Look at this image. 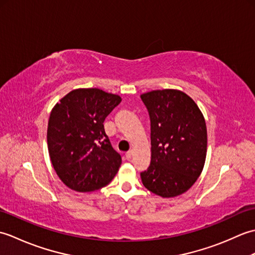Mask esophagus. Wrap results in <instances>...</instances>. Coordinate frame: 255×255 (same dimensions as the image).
I'll list each match as a JSON object with an SVG mask.
<instances>
[{"label":"esophagus","mask_w":255,"mask_h":255,"mask_svg":"<svg viewBox=\"0 0 255 255\" xmlns=\"http://www.w3.org/2000/svg\"><path fill=\"white\" fill-rule=\"evenodd\" d=\"M132 155H133V151L132 150H129L128 152H126V159L127 160H130L132 158Z\"/></svg>","instance_id":"obj_1"}]
</instances>
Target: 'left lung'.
<instances>
[{"label":"left lung","instance_id":"8db88e82","mask_svg":"<svg viewBox=\"0 0 255 255\" xmlns=\"http://www.w3.org/2000/svg\"><path fill=\"white\" fill-rule=\"evenodd\" d=\"M150 116L151 162L140 173L144 187L161 197H175L196 182L207 152V128L191 97L177 90L141 96Z\"/></svg>","mask_w":255,"mask_h":255}]
</instances>
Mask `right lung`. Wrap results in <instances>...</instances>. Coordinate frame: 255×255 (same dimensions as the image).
<instances>
[{
  "instance_id": "1",
  "label": "right lung",
  "mask_w": 255,
  "mask_h": 255,
  "mask_svg": "<svg viewBox=\"0 0 255 255\" xmlns=\"http://www.w3.org/2000/svg\"><path fill=\"white\" fill-rule=\"evenodd\" d=\"M122 102L100 89H78L57 103L48 122L47 142L53 169L77 192H93L111 183L122 164L104 121Z\"/></svg>"
}]
</instances>
